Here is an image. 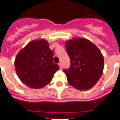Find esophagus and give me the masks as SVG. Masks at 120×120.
<instances>
[{"instance_id":"esophagus-1","label":"esophagus","mask_w":120,"mask_h":120,"mask_svg":"<svg viewBox=\"0 0 120 120\" xmlns=\"http://www.w3.org/2000/svg\"><path fill=\"white\" fill-rule=\"evenodd\" d=\"M58 65H59V67H60V69H62V65L61 63H59V64H58Z\"/></svg>"}]
</instances>
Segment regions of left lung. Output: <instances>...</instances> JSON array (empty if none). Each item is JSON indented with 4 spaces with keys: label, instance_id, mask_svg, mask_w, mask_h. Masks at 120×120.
Returning a JSON list of instances; mask_svg holds the SVG:
<instances>
[{
    "label": "left lung",
    "instance_id": "left-lung-1",
    "mask_svg": "<svg viewBox=\"0 0 120 120\" xmlns=\"http://www.w3.org/2000/svg\"><path fill=\"white\" fill-rule=\"evenodd\" d=\"M71 65L64 69L68 82L79 90L90 89L102 76L104 57L99 49L89 40L74 38L65 42Z\"/></svg>",
    "mask_w": 120,
    "mask_h": 120
}]
</instances>
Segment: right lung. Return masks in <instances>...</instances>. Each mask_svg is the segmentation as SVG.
Here are the masks:
<instances>
[{
  "label": "right lung",
  "instance_id": "1",
  "mask_svg": "<svg viewBox=\"0 0 120 120\" xmlns=\"http://www.w3.org/2000/svg\"><path fill=\"white\" fill-rule=\"evenodd\" d=\"M54 52L46 41L29 42L15 59V69L19 79L26 86L41 88L51 82L59 66L53 62Z\"/></svg>",
  "mask_w": 120,
  "mask_h": 120
}]
</instances>
